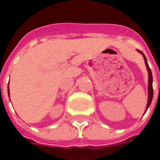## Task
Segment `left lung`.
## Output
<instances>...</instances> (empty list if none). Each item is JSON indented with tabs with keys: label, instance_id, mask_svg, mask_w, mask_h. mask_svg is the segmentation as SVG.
<instances>
[{
	"label": "left lung",
	"instance_id": "1",
	"mask_svg": "<svg viewBox=\"0 0 160 160\" xmlns=\"http://www.w3.org/2000/svg\"><path fill=\"white\" fill-rule=\"evenodd\" d=\"M139 52H141L142 55H143V57H144V60H145V63H146V66H147V68H148V104H147V107L146 109L148 110V107L150 106V104L152 103V96H153V89H152V72H151V69H150V68L148 66V61L146 59V56H144V54L140 51L139 50ZM146 113V112H145Z\"/></svg>",
	"mask_w": 160,
	"mask_h": 160
}]
</instances>
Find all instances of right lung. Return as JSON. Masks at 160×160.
<instances>
[{"instance_id":"1","label":"right lung","mask_w":160,"mask_h":160,"mask_svg":"<svg viewBox=\"0 0 160 160\" xmlns=\"http://www.w3.org/2000/svg\"><path fill=\"white\" fill-rule=\"evenodd\" d=\"M8 94H9V88H8Z\"/></svg>"}]
</instances>
